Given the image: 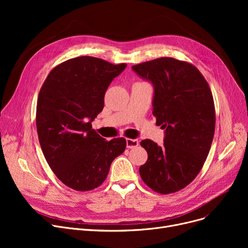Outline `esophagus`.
<instances>
[{"label":"esophagus","mask_w":248,"mask_h":248,"mask_svg":"<svg viewBox=\"0 0 248 248\" xmlns=\"http://www.w3.org/2000/svg\"><path fill=\"white\" fill-rule=\"evenodd\" d=\"M139 146V140L135 139H126V147L128 149H134Z\"/></svg>","instance_id":"1"}]
</instances>
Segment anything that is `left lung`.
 I'll return each instance as SVG.
<instances>
[{"instance_id": "left-lung-1", "label": "left lung", "mask_w": 248, "mask_h": 248, "mask_svg": "<svg viewBox=\"0 0 248 248\" xmlns=\"http://www.w3.org/2000/svg\"><path fill=\"white\" fill-rule=\"evenodd\" d=\"M132 68L153 83V115L166 129L162 147L151 140L140 141L148 153L140 178L155 192L175 193L197 177L209 154L216 121L211 89L196 66L172 57Z\"/></svg>"}]
</instances>
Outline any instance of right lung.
<instances>
[{"label": "right lung", "instance_id": "add662e5", "mask_svg": "<svg viewBox=\"0 0 248 248\" xmlns=\"http://www.w3.org/2000/svg\"><path fill=\"white\" fill-rule=\"evenodd\" d=\"M125 67L75 57L52 69L39 93L36 126L43 155L56 177L75 191L100 186L112 161L125 150V139L107 140L91 126L108 85Z\"/></svg>", "mask_w": 248, "mask_h": 248}]
</instances>
